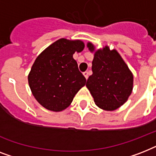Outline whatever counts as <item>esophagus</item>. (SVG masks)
<instances>
[{
  "label": "esophagus",
  "instance_id": "34e87169",
  "mask_svg": "<svg viewBox=\"0 0 156 156\" xmlns=\"http://www.w3.org/2000/svg\"><path fill=\"white\" fill-rule=\"evenodd\" d=\"M83 75H84V77H85V78L87 79L88 77H89V73H88L87 71H86V72H84V73H83Z\"/></svg>",
  "mask_w": 156,
  "mask_h": 156
}]
</instances>
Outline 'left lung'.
Wrapping results in <instances>:
<instances>
[{
    "mask_svg": "<svg viewBox=\"0 0 156 156\" xmlns=\"http://www.w3.org/2000/svg\"><path fill=\"white\" fill-rule=\"evenodd\" d=\"M87 48L95 53L91 67L93 73L86 86L100 108L114 111L131 95L133 73L116 49L110 50L108 46H105L95 51L90 42L87 43Z\"/></svg>",
    "mask_w": 156,
    "mask_h": 156,
    "instance_id": "8db88e82",
    "label": "left lung"
}]
</instances>
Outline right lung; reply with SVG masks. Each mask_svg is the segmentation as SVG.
Listing matches in <instances>:
<instances>
[{"instance_id":"right-lung-1","label":"right lung","mask_w":156,"mask_h":156,"mask_svg":"<svg viewBox=\"0 0 156 156\" xmlns=\"http://www.w3.org/2000/svg\"><path fill=\"white\" fill-rule=\"evenodd\" d=\"M84 47L82 40L62 38L35 59L28 74V83L35 100L44 108L63 111L85 86L87 80L73 57L74 52H81Z\"/></svg>"}]
</instances>
